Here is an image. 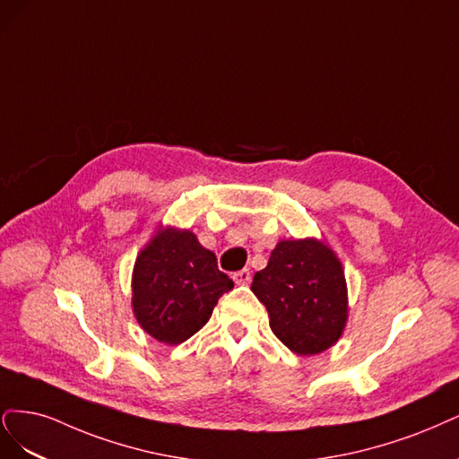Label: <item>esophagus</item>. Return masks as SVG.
I'll use <instances>...</instances> for the list:
<instances>
[{
  "label": "esophagus",
  "instance_id": "1",
  "mask_svg": "<svg viewBox=\"0 0 459 459\" xmlns=\"http://www.w3.org/2000/svg\"><path fill=\"white\" fill-rule=\"evenodd\" d=\"M232 280H234L236 284L246 286V284H249V280H251V273H249V269H242V271H238V273H234Z\"/></svg>",
  "mask_w": 459,
  "mask_h": 459
}]
</instances>
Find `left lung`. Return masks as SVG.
Returning a JSON list of instances; mask_svg holds the SVG:
<instances>
[{
    "mask_svg": "<svg viewBox=\"0 0 459 459\" xmlns=\"http://www.w3.org/2000/svg\"><path fill=\"white\" fill-rule=\"evenodd\" d=\"M251 291L267 307L274 335L313 357L333 347L349 318L347 280L335 251L318 238L280 240Z\"/></svg>",
    "mask_w": 459,
    "mask_h": 459,
    "instance_id": "left-lung-1",
    "label": "left lung"
}]
</instances>
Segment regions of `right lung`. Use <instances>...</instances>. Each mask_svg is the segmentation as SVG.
<instances>
[{"instance_id": "obj_1", "label": "right lung", "mask_w": 459, "mask_h": 459, "mask_svg": "<svg viewBox=\"0 0 459 459\" xmlns=\"http://www.w3.org/2000/svg\"><path fill=\"white\" fill-rule=\"evenodd\" d=\"M232 286L195 232L160 225L133 267V315L160 343L179 345L205 326L219 298Z\"/></svg>"}]
</instances>
